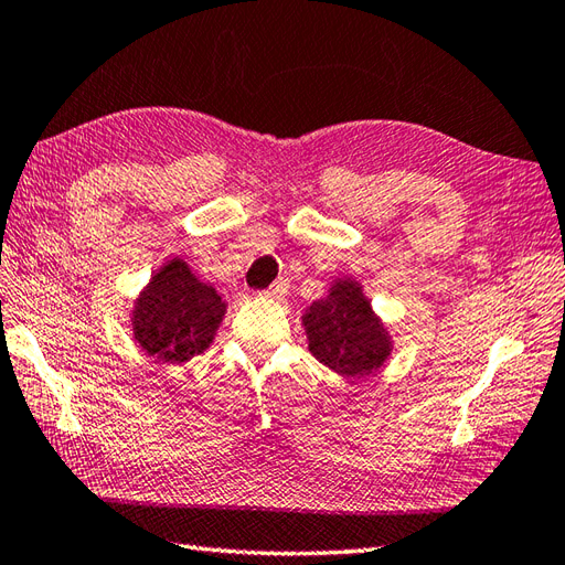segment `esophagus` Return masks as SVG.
Segmentation results:
<instances>
[{
    "instance_id": "1",
    "label": "esophagus",
    "mask_w": 565,
    "mask_h": 565,
    "mask_svg": "<svg viewBox=\"0 0 565 565\" xmlns=\"http://www.w3.org/2000/svg\"><path fill=\"white\" fill-rule=\"evenodd\" d=\"M286 281L284 279H279V281H274L269 288H267V291H263V294H259V296H263V298H271V300H279V298H284V294H286Z\"/></svg>"
}]
</instances>
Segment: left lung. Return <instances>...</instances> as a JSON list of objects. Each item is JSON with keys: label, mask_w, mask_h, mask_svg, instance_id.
<instances>
[{"label": "left lung", "mask_w": 565, "mask_h": 565, "mask_svg": "<svg viewBox=\"0 0 565 565\" xmlns=\"http://www.w3.org/2000/svg\"><path fill=\"white\" fill-rule=\"evenodd\" d=\"M302 327L310 353L343 377L377 372L394 349L392 337L355 279L331 284L329 296L315 300L302 315Z\"/></svg>", "instance_id": "1"}]
</instances>
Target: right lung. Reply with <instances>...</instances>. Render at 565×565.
Returning <instances> with one entry per match:
<instances>
[{"instance_id":"obj_1","label":"right lung","mask_w":565,"mask_h":565,"mask_svg":"<svg viewBox=\"0 0 565 565\" xmlns=\"http://www.w3.org/2000/svg\"><path fill=\"white\" fill-rule=\"evenodd\" d=\"M226 312L214 286L202 284L181 257L159 267L134 302V339L157 363L181 365L205 353Z\"/></svg>"}]
</instances>
